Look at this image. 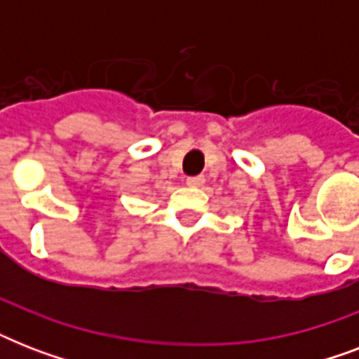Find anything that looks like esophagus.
I'll return each mask as SVG.
<instances>
[{
    "label": "esophagus",
    "instance_id": "esophagus-1",
    "mask_svg": "<svg viewBox=\"0 0 359 359\" xmlns=\"http://www.w3.org/2000/svg\"><path fill=\"white\" fill-rule=\"evenodd\" d=\"M203 182H205V177H203V175H194V177H188V179H186V184L194 186V188L203 186Z\"/></svg>",
    "mask_w": 359,
    "mask_h": 359
}]
</instances>
